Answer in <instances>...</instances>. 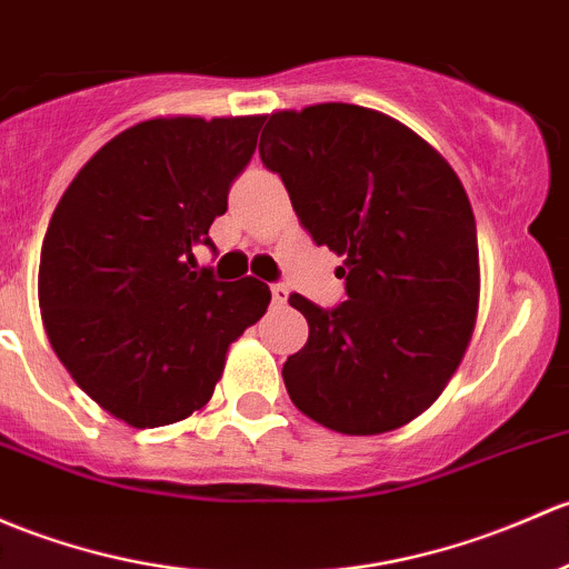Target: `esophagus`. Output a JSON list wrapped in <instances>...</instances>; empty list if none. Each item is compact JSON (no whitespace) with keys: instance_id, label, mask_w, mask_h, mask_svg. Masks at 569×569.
Wrapping results in <instances>:
<instances>
[{"instance_id":"obj_1","label":"esophagus","mask_w":569,"mask_h":569,"mask_svg":"<svg viewBox=\"0 0 569 569\" xmlns=\"http://www.w3.org/2000/svg\"><path fill=\"white\" fill-rule=\"evenodd\" d=\"M272 289V302L274 305H286V297H289V289H286L283 283H272L269 286Z\"/></svg>"}]
</instances>
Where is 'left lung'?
<instances>
[{"mask_svg":"<svg viewBox=\"0 0 569 569\" xmlns=\"http://www.w3.org/2000/svg\"><path fill=\"white\" fill-rule=\"evenodd\" d=\"M259 154L313 242L346 256V302L289 297L308 343L283 365L286 390L338 433L406 426L439 398L475 330L480 250L463 184L406 124L351 103L272 113Z\"/></svg>","mask_w":569,"mask_h":569,"instance_id":"left-lung-1","label":"left lung"}]
</instances>
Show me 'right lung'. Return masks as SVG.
<instances>
[{
    "label": "right lung",
    "mask_w": 569,
    "mask_h": 569,
    "mask_svg": "<svg viewBox=\"0 0 569 569\" xmlns=\"http://www.w3.org/2000/svg\"><path fill=\"white\" fill-rule=\"evenodd\" d=\"M264 119H149L92 154L40 250L53 351L94 403L133 428L184 420L212 398L226 351L267 310V283L193 272L229 209ZM196 267V264H193Z\"/></svg>",
    "instance_id": "obj_1"
}]
</instances>
